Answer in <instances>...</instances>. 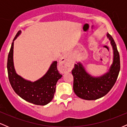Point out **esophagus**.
Segmentation results:
<instances>
[{
    "label": "esophagus",
    "instance_id": "esophagus-1",
    "mask_svg": "<svg viewBox=\"0 0 127 127\" xmlns=\"http://www.w3.org/2000/svg\"><path fill=\"white\" fill-rule=\"evenodd\" d=\"M60 68L61 71L63 73H65L70 71V65L67 59V55H64L60 60Z\"/></svg>",
    "mask_w": 127,
    "mask_h": 127
}]
</instances>
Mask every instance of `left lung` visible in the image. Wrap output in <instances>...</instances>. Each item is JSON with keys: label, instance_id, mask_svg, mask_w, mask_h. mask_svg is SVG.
<instances>
[{"label": "left lung", "instance_id": "1", "mask_svg": "<svg viewBox=\"0 0 127 127\" xmlns=\"http://www.w3.org/2000/svg\"><path fill=\"white\" fill-rule=\"evenodd\" d=\"M107 36L113 49V62L108 72L100 77L91 76L86 72L81 63L75 64L72 70L73 91L79 98L87 100L101 98L110 91L116 82L120 70V57L113 37L109 33Z\"/></svg>", "mask_w": 127, "mask_h": 127}]
</instances>
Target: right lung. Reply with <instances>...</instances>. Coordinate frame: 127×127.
Segmentation results:
<instances>
[{
  "label": "right lung",
  "mask_w": 127,
  "mask_h": 127,
  "mask_svg": "<svg viewBox=\"0 0 127 127\" xmlns=\"http://www.w3.org/2000/svg\"><path fill=\"white\" fill-rule=\"evenodd\" d=\"M21 33L18 32L14 37L8 54L7 68L9 81L14 91L22 98L36 105L44 106L53 98L58 80L62 77L57 69V62H54L46 73L39 80L32 82L16 73L13 62L14 41Z\"/></svg>",
  "instance_id": "obj_1"
}]
</instances>
